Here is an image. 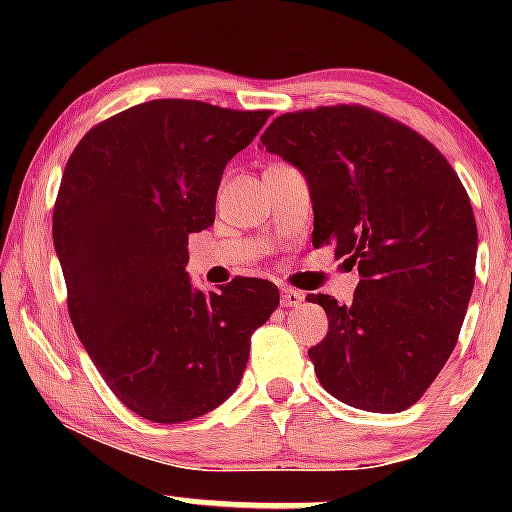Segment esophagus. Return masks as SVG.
Listing matches in <instances>:
<instances>
[{
	"instance_id": "obj_1",
	"label": "esophagus",
	"mask_w": 512,
	"mask_h": 512,
	"mask_svg": "<svg viewBox=\"0 0 512 512\" xmlns=\"http://www.w3.org/2000/svg\"><path fill=\"white\" fill-rule=\"evenodd\" d=\"M303 298V293L291 289V286H284V289H281V305H284V308H296V305L303 303Z\"/></svg>"
}]
</instances>
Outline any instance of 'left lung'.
Listing matches in <instances>:
<instances>
[{
  "mask_svg": "<svg viewBox=\"0 0 512 512\" xmlns=\"http://www.w3.org/2000/svg\"><path fill=\"white\" fill-rule=\"evenodd\" d=\"M262 149L308 180L313 245L358 269L354 301L317 293L330 332L308 351L339 402L395 414L428 390L474 289L477 223L460 178L414 129L361 105L286 113Z\"/></svg>",
  "mask_w": 512,
  "mask_h": 512,
  "instance_id": "1",
  "label": "left lung"
}]
</instances>
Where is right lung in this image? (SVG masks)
<instances>
[{"instance_id":"add662e5","label":"right lung","mask_w":512,"mask_h":512,"mask_svg":"<svg viewBox=\"0 0 512 512\" xmlns=\"http://www.w3.org/2000/svg\"><path fill=\"white\" fill-rule=\"evenodd\" d=\"M267 110L161 98L101 122L62 173L52 240L69 317L115 397L154 424H180L236 392L250 337L279 305L272 281L199 291L187 238L214 223L226 163Z\"/></svg>"}]
</instances>
